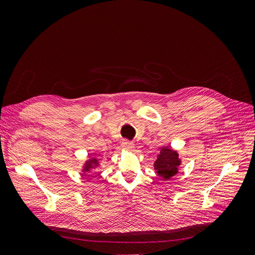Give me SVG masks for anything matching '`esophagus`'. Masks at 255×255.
Instances as JSON below:
<instances>
[{
  "mask_svg": "<svg viewBox=\"0 0 255 255\" xmlns=\"http://www.w3.org/2000/svg\"><path fill=\"white\" fill-rule=\"evenodd\" d=\"M122 148L127 151H132L134 149V144H133V142L125 140L122 142Z\"/></svg>",
  "mask_w": 255,
  "mask_h": 255,
  "instance_id": "obj_1",
  "label": "esophagus"
}]
</instances>
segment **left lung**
<instances>
[{"label": "left lung", "instance_id": "obj_1", "mask_svg": "<svg viewBox=\"0 0 255 255\" xmlns=\"http://www.w3.org/2000/svg\"><path fill=\"white\" fill-rule=\"evenodd\" d=\"M181 165L182 159L179 152L167 145L161 146L153 164L156 174L164 180L171 179L175 174L179 173Z\"/></svg>", "mask_w": 255, "mask_h": 255}]
</instances>
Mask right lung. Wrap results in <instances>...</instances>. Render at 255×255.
Returning a JSON list of instances; mask_svg holds the SVG:
<instances>
[{
  "label": "right lung",
  "instance_id": "add662e5",
  "mask_svg": "<svg viewBox=\"0 0 255 255\" xmlns=\"http://www.w3.org/2000/svg\"><path fill=\"white\" fill-rule=\"evenodd\" d=\"M99 168H100L99 158L95 155H91V156H89V158H87L84 161L81 170H82L83 175L90 176L94 171H97V174H101V171L99 170Z\"/></svg>",
  "mask_w": 255,
  "mask_h": 255
}]
</instances>
